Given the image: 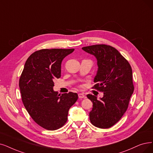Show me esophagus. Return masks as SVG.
Masks as SVG:
<instances>
[{"label": "esophagus", "instance_id": "34e87169", "mask_svg": "<svg viewBox=\"0 0 153 153\" xmlns=\"http://www.w3.org/2000/svg\"><path fill=\"white\" fill-rule=\"evenodd\" d=\"M78 97H79V99H83V98L85 97V95L83 94H79Z\"/></svg>", "mask_w": 153, "mask_h": 153}]
</instances>
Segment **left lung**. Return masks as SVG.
Here are the masks:
<instances>
[{"label": "left lung", "mask_w": 153, "mask_h": 153, "mask_svg": "<svg viewBox=\"0 0 153 153\" xmlns=\"http://www.w3.org/2000/svg\"><path fill=\"white\" fill-rule=\"evenodd\" d=\"M82 50L95 56L98 70L92 88L103 92V97L88 94L93 103L89 116L94 126L107 129L115 124L126 112L134 91L132 71L127 60L111 46L95 45Z\"/></svg>", "instance_id": "left-lung-1"}]
</instances>
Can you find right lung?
<instances>
[{"label":"right lung","mask_w":153,"mask_h":153,"mask_svg":"<svg viewBox=\"0 0 153 153\" xmlns=\"http://www.w3.org/2000/svg\"><path fill=\"white\" fill-rule=\"evenodd\" d=\"M75 49H43L27 59L19 79L22 101L36 123L54 131L63 127L68 111L78 99L76 93L59 94L53 90L54 80L61 76L63 59Z\"/></svg>","instance_id":"1"}]
</instances>
